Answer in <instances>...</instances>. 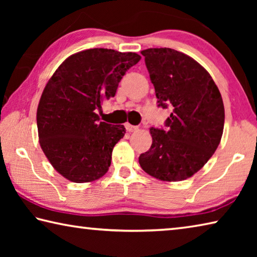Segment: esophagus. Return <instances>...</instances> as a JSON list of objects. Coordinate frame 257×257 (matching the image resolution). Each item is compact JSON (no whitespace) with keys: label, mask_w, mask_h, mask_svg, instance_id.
Instances as JSON below:
<instances>
[{"label":"esophagus","mask_w":257,"mask_h":257,"mask_svg":"<svg viewBox=\"0 0 257 257\" xmlns=\"http://www.w3.org/2000/svg\"><path fill=\"white\" fill-rule=\"evenodd\" d=\"M125 129H127L129 133H135V132H137V130H138V127H137V125H132V124L127 123V124H125Z\"/></svg>","instance_id":"34e87169"}]
</instances>
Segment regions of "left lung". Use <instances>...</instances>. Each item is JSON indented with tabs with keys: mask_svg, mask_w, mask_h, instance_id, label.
<instances>
[{
	"mask_svg": "<svg viewBox=\"0 0 257 257\" xmlns=\"http://www.w3.org/2000/svg\"><path fill=\"white\" fill-rule=\"evenodd\" d=\"M159 106H171L165 128L150 129L151 149L139 156L150 176L181 181L201 170L220 144L224 106L220 90L193 58L168 47L142 51Z\"/></svg>",
	"mask_w": 257,
	"mask_h": 257,
	"instance_id": "obj_1",
	"label": "left lung"
}]
</instances>
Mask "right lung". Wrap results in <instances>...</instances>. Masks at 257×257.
I'll return each instance as SVG.
<instances>
[{
	"label": "right lung",
	"mask_w": 257,
	"mask_h": 257,
	"mask_svg": "<svg viewBox=\"0 0 257 257\" xmlns=\"http://www.w3.org/2000/svg\"><path fill=\"white\" fill-rule=\"evenodd\" d=\"M139 60L133 52L89 49L69 56L47 81L37 107L38 137L50 163L68 180L90 182L107 172L125 128L99 121L96 110L114 97Z\"/></svg>",
	"instance_id": "right-lung-1"
}]
</instances>
